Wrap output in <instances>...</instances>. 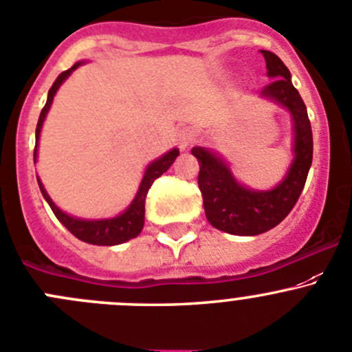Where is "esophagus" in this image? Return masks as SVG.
Listing matches in <instances>:
<instances>
[{
	"instance_id": "34e87169",
	"label": "esophagus",
	"mask_w": 352,
	"mask_h": 352,
	"mask_svg": "<svg viewBox=\"0 0 352 352\" xmlns=\"http://www.w3.org/2000/svg\"><path fill=\"white\" fill-rule=\"evenodd\" d=\"M194 141V135L189 129H180L179 134H177V144H179L180 151H186Z\"/></svg>"
}]
</instances>
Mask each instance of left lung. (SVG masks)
I'll return each instance as SVG.
<instances>
[{
	"label": "left lung",
	"instance_id": "8db88e82",
	"mask_svg": "<svg viewBox=\"0 0 352 352\" xmlns=\"http://www.w3.org/2000/svg\"><path fill=\"white\" fill-rule=\"evenodd\" d=\"M261 54L272 80L261 98L287 110L292 122V162L282 180L270 189H252L234 175L227 160L214 149L194 146L190 151L199 163L197 184L208 221L232 235H259L277 227L298 203L313 162L311 124L291 72L272 51L261 50Z\"/></svg>",
	"mask_w": 352,
	"mask_h": 352
}]
</instances>
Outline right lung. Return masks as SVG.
<instances>
[{"instance_id":"obj_1","label":"right lung","mask_w":352,"mask_h":352,"mask_svg":"<svg viewBox=\"0 0 352 352\" xmlns=\"http://www.w3.org/2000/svg\"><path fill=\"white\" fill-rule=\"evenodd\" d=\"M87 63V60H80L68 70L61 72L60 75L56 77V80L53 82L51 85L50 93H47V100L46 104H44L43 111L39 115V120H37V127H36V149H34V163H37V148H39V138H41V131H43L44 120L47 117V111H50L51 104H53L54 96H56L58 89L61 87L65 80L72 75V72L77 70L80 65ZM179 156V149L172 148L170 151H166L165 155H162L160 158L153 160L144 170V175H142L141 184H139V189L135 192L134 199L132 203L125 208L124 211H120L118 214L110 218H80V217H74V214L67 213V211L61 210L60 206L54 204V201L51 199L47 190L44 189L43 182H41L39 175H37V184H39V189L43 192L44 199L46 203L50 204V208L53 210L54 217L60 220V223L63 225L65 228L70 230V234H74L75 237L80 239V241L87 242V244H94V245H118L124 244V242L131 241V239L138 237L141 234L142 227H144V203H146V196H148V190L151 189L153 182L158 179L160 175L166 172V170L172 166V163L175 162V158Z\"/></svg>"}]
</instances>
